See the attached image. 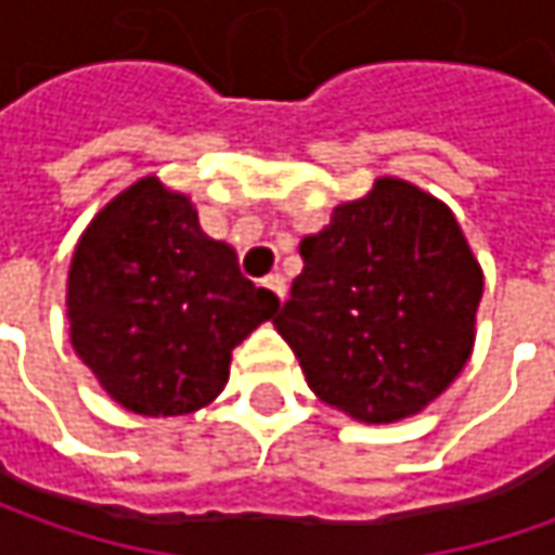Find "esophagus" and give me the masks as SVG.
Returning <instances> with one entry per match:
<instances>
[{"instance_id": "obj_1", "label": "esophagus", "mask_w": 555, "mask_h": 555, "mask_svg": "<svg viewBox=\"0 0 555 555\" xmlns=\"http://www.w3.org/2000/svg\"><path fill=\"white\" fill-rule=\"evenodd\" d=\"M262 284H266V287L271 289V293H274V296H278L281 302H284V296H287V281H284L281 274H268Z\"/></svg>"}]
</instances>
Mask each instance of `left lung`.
I'll list each match as a JSON object with an SVG mask.
<instances>
[{"mask_svg": "<svg viewBox=\"0 0 555 555\" xmlns=\"http://www.w3.org/2000/svg\"><path fill=\"white\" fill-rule=\"evenodd\" d=\"M302 274L274 318L311 392L364 423L423 411L476 339L481 268L454 212L401 179L339 203L299 244Z\"/></svg>", "mask_w": 555, "mask_h": 555, "instance_id": "8db88e82", "label": "left lung"}]
</instances>
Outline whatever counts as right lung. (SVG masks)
<instances>
[{"instance_id": "right-lung-1", "label": "right lung", "mask_w": 555, "mask_h": 555, "mask_svg": "<svg viewBox=\"0 0 555 555\" xmlns=\"http://www.w3.org/2000/svg\"><path fill=\"white\" fill-rule=\"evenodd\" d=\"M281 309L237 253L201 231L184 194L147 176L98 212L67 278L70 343L104 392L141 416L201 411L231 352Z\"/></svg>"}]
</instances>
